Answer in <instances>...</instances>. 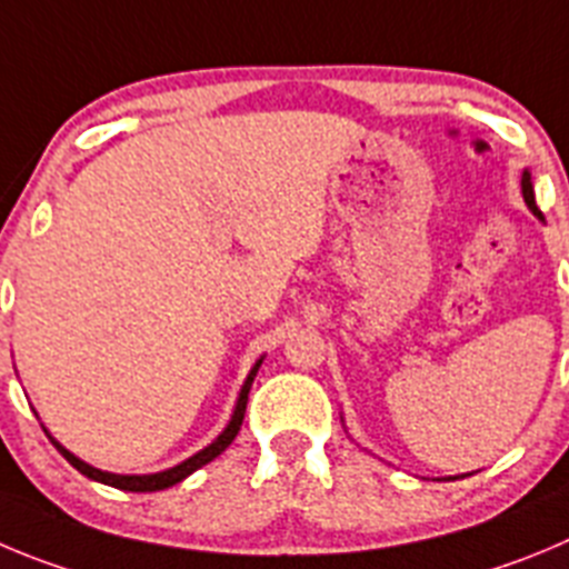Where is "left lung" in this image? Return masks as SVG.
<instances>
[{
  "mask_svg": "<svg viewBox=\"0 0 569 569\" xmlns=\"http://www.w3.org/2000/svg\"><path fill=\"white\" fill-rule=\"evenodd\" d=\"M522 196H525V204H528V210L533 212L536 219H541V210L536 207V196H533V182H530V171L525 168L522 171ZM545 221V219H541ZM449 480H458V477H449Z\"/></svg>",
  "mask_w": 569,
  "mask_h": 569,
  "instance_id": "8db88e82",
  "label": "left lung"
}]
</instances>
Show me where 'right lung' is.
I'll list each match as a JSON object with an SVG mask.
<instances>
[{"mask_svg": "<svg viewBox=\"0 0 569 569\" xmlns=\"http://www.w3.org/2000/svg\"><path fill=\"white\" fill-rule=\"evenodd\" d=\"M260 365H263V357H260L258 362L252 365V370H249L247 379H243L241 392H238V398H236V407H232L230 421H227V427L221 429L219 438L212 440V443H207L204 449H201V452H196V455H193V458L182 460V463L171 466V469H164V471H153V475H114V471L94 469V466H89L87 460L76 458V455L69 452L67 446L58 443V440L52 438L50 429H47V427H44V432H47V438H50V443L56 446L58 452H61L63 458L69 460V463L76 466V469L81 471L83 477H89V480L103 482V486H111V488H120V491H137V493H146V491H162V488L177 486V482H182L184 477L193 475L196 469H201V466H207V463H210V460L219 458V455L224 452L227 446H230L232 440H236L238 429H241V423H243V412H247L249 387H252V381H254V376H258V368H260Z\"/></svg>", "mask_w": 569, "mask_h": 569, "instance_id": "add662e5", "label": "right lung"}]
</instances>
